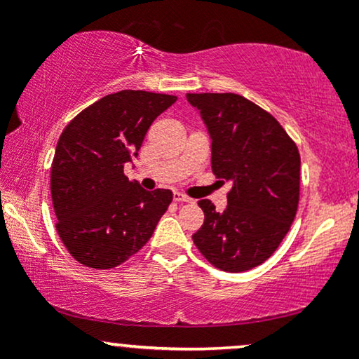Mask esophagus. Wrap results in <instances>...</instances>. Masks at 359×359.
I'll list each match as a JSON object with an SVG mask.
<instances>
[{
    "instance_id": "34e87169",
    "label": "esophagus",
    "mask_w": 359,
    "mask_h": 359,
    "mask_svg": "<svg viewBox=\"0 0 359 359\" xmlns=\"http://www.w3.org/2000/svg\"><path fill=\"white\" fill-rule=\"evenodd\" d=\"M174 201L175 203H185V204L194 203V199H191L189 196H184V194H180V192H174Z\"/></svg>"
}]
</instances>
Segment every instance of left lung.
<instances>
[{
  "label": "left lung",
  "instance_id": "1",
  "mask_svg": "<svg viewBox=\"0 0 359 359\" xmlns=\"http://www.w3.org/2000/svg\"><path fill=\"white\" fill-rule=\"evenodd\" d=\"M211 135L212 174L233 182L228 208L199 201L204 224L194 245L216 269L246 271L278 248L297 214L300 155L269 111L240 94H187Z\"/></svg>",
  "mask_w": 359,
  "mask_h": 359
}]
</instances>
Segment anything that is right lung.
I'll return each mask as SVG.
<instances>
[{
  "label": "right lung",
  "mask_w": 359,
  "mask_h": 359,
  "mask_svg": "<svg viewBox=\"0 0 359 359\" xmlns=\"http://www.w3.org/2000/svg\"><path fill=\"white\" fill-rule=\"evenodd\" d=\"M177 96L125 89L82 109L62 131L50 192L62 243L84 266L108 270L147 245L172 203L168 189L128 180L148 128Z\"/></svg>",
  "instance_id": "1"
}]
</instances>
